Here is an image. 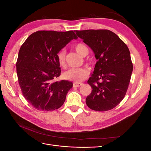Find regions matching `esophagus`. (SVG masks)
Instances as JSON below:
<instances>
[{
	"mask_svg": "<svg viewBox=\"0 0 151 151\" xmlns=\"http://www.w3.org/2000/svg\"><path fill=\"white\" fill-rule=\"evenodd\" d=\"M83 84L82 83H74L73 84V87L74 88H78V87H81Z\"/></svg>",
	"mask_w": 151,
	"mask_h": 151,
	"instance_id": "obj_1",
	"label": "esophagus"
}]
</instances>
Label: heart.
I'll list each match as a JSON object with an SVG mask.
<instances>
[{
    "label": "heart",
    "instance_id": "1",
    "mask_svg": "<svg viewBox=\"0 0 151 151\" xmlns=\"http://www.w3.org/2000/svg\"><path fill=\"white\" fill-rule=\"evenodd\" d=\"M74 48L76 52L81 56L84 57L88 53V48L84 43H79L75 45ZM57 61L59 65L64 67L66 63V52L64 49L60 50L57 55ZM88 76V71L84 67L71 68L63 73V76L64 78L68 81H74L76 83L83 81Z\"/></svg>",
    "mask_w": 151,
    "mask_h": 151
}]
</instances>
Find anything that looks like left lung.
<instances>
[{
  "label": "left lung",
  "mask_w": 151,
  "mask_h": 151,
  "mask_svg": "<svg viewBox=\"0 0 151 151\" xmlns=\"http://www.w3.org/2000/svg\"><path fill=\"white\" fill-rule=\"evenodd\" d=\"M93 50L98 61L88 83L92 88L86 103L93 110L112 109L124 98L133 70L127 45L108 29L76 31Z\"/></svg>",
  "instance_id": "obj_1"
}]
</instances>
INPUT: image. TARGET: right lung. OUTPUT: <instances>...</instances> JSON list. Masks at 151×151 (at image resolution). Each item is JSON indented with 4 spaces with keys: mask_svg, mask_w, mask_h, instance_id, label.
Here are the masks:
<instances>
[{
    "mask_svg": "<svg viewBox=\"0 0 151 151\" xmlns=\"http://www.w3.org/2000/svg\"><path fill=\"white\" fill-rule=\"evenodd\" d=\"M77 38L73 31H38L22 45L16 62L18 82L23 96L35 109L53 111L64 103L73 84L55 81L61 74L57 55Z\"/></svg>",
    "mask_w": 151,
    "mask_h": 151,
    "instance_id": "right-lung-1",
    "label": "right lung"
}]
</instances>
